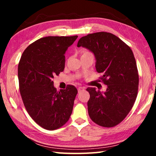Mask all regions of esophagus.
Returning a JSON list of instances; mask_svg holds the SVG:
<instances>
[{"mask_svg": "<svg viewBox=\"0 0 156 156\" xmlns=\"http://www.w3.org/2000/svg\"><path fill=\"white\" fill-rule=\"evenodd\" d=\"M84 87H79L78 88V92H81L82 91H83L84 90Z\"/></svg>", "mask_w": 156, "mask_h": 156, "instance_id": "obj_1", "label": "esophagus"}]
</instances>
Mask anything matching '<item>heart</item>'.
Instances as JSON below:
<instances>
[{
  "instance_id": "1",
  "label": "heart",
  "mask_w": 156,
  "mask_h": 156,
  "mask_svg": "<svg viewBox=\"0 0 156 156\" xmlns=\"http://www.w3.org/2000/svg\"><path fill=\"white\" fill-rule=\"evenodd\" d=\"M87 53H89V52H87V51H84V52H83V54H87Z\"/></svg>"
}]
</instances>
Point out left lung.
Listing matches in <instances>:
<instances>
[{
	"mask_svg": "<svg viewBox=\"0 0 156 156\" xmlns=\"http://www.w3.org/2000/svg\"><path fill=\"white\" fill-rule=\"evenodd\" d=\"M77 46L94 53L96 71L102 73L100 81L107 85L105 92L87 89L90 94L89 117L103 127L118 125L128 115L138 95L139 76L133 51L118 37L105 31L82 37Z\"/></svg>",
	"mask_w": 156,
	"mask_h": 156,
	"instance_id": "8db88e82",
	"label": "left lung"
}]
</instances>
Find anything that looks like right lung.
<instances>
[{"instance_id":"right-lung-1","label":"right lung","mask_w":156,"mask_h":156,"mask_svg":"<svg viewBox=\"0 0 156 156\" xmlns=\"http://www.w3.org/2000/svg\"><path fill=\"white\" fill-rule=\"evenodd\" d=\"M78 36H47L30 44L18 67L20 93L29 115L47 130L61 127L69 119L78 90L68 84L58 91L52 78L65 69V54Z\"/></svg>"}]
</instances>
